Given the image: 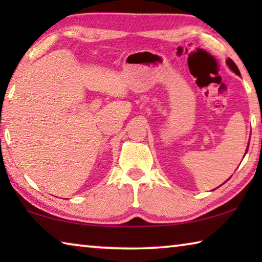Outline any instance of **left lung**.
<instances>
[{"label":"left lung","instance_id":"8db88e82","mask_svg":"<svg viewBox=\"0 0 262 262\" xmlns=\"http://www.w3.org/2000/svg\"><path fill=\"white\" fill-rule=\"evenodd\" d=\"M227 64L229 66V68L231 69L234 74L241 75V72H239V69H238V67L236 66V63H234V62H233L231 59H228V60H227ZM246 152H247V149H246ZM228 180H229V179H228Z\"/></svg>","mask_w":262,"mask_h":262}]
</instances>
